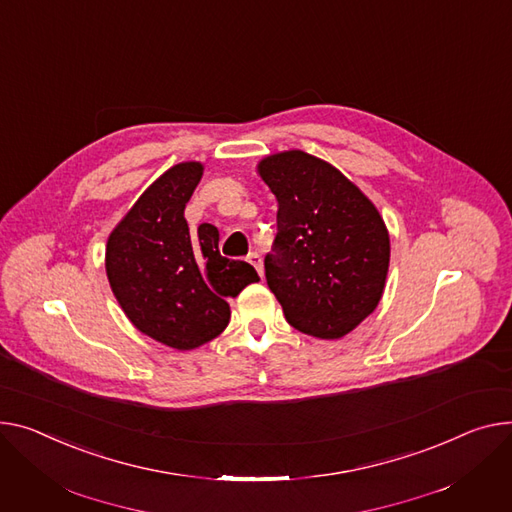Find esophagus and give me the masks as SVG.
Listing matches in <instances>:
<instances>
[{
  "instance_id": "esophagus-1",
  "label": "esophagus",
  "mask_w": 512,
  "mask_h": 512,
  "mask_svg": "<svg viewBox=\"0 0 512 512\" xmlns=\"http://www.w3.org/2000/svg\"><path fill=\"white\" fill-rule=\"evenodd\" d=\"M247 261L257 269V274L263 278V259H261V255L257 251H253V253L247 255Z\"/></svg>"
}]
</instances>
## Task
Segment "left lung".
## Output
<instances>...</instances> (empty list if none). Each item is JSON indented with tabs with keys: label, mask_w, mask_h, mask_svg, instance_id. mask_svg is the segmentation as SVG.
<instances>
[{
	"label": "left lung",
	"mask_w": 512,
	"mask_h": 512,
	"mask_svg": "<svg viewBox=\"0 0 512 512\" xmlns=\"http://www.w3.org/2000/svg\"><path fill=\"white\" fill-rule=\"evenodd\" d=\"M257 173L278 199L269 290L294 329L344 337L385 290L391 245L379 210L335 166L302 150L263 158Z\"/></svg>",
	"instance_id": "8db88e82"
}]
</instances>
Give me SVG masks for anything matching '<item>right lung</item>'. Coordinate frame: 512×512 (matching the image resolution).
<instances>
[{
	"instance_id": "add662e5",
	"label": "right lung",
	"mask_w": 512,
	"mask_h": 512,
	"mask_svg": "<svg viewBox=\"0 0 512 512\" xmlns=\"http://www.w3.org/2000/svg\"><path fill=\"white\" fill-rule=\"evenodd\" d=\"M201 175V162L168 168L107 241V278L123 313L135 329L175 350L212 342L230 321L226 298L259 282L253 265L220 255L216 226L189 232L185 206Z\"/></svg>"
}]
</instances>
